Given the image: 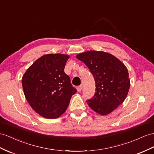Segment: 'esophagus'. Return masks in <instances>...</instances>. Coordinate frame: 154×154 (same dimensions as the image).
Listing matches in <instances>:
<instances>
[{
    "label": "esophagus",
    "instance_id": "34e87169",
    "mask_svg": "<svg viewBox=\"0 0 154 154\" xmlns=\"http://www.w3.org/2000/svg\"><path fill=\"white\" fill-rule=\"evenodd\" d=\"M82 85L78 86L77 87V91H78V92H81V90H82Z\"/></svg>",
    "mask_w": 154,
    "mask_h": 154
}]
</instances>
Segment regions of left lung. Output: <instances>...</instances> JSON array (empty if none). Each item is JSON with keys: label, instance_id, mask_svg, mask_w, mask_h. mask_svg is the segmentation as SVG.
<instances>
[{"label": "left lung", "instance_id": "obj_1", "mask_svg": "<svg viewBox=\"0 0 154 154\" xmlns=\"http://www.w3.org/2000/svg\"><path fill=\"white\" fill-rule=\"evenodd\" d=\"M76 58L85 63L95 79L96 92L86 101L88 106L101 115H109L128 96L130 79L127 68L119 59L104 51H86Z\"/></svg>", "mask_w": 154, "mask_h": 154}]
</instances>
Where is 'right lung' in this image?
<instances>
[{
    "mask_svg": "<svg viewBox=\"0 0 154 154\" xmlns=\"http://www.w3.org/2000/svg\"><path fill=\"white\" fill-rule=\"evenodd\" d=\"M69 58L64 54H47L39 58L22 77L26 100L34 111L43 118L55 119L68 108L76 93L64 69Z\"/></svg>",
    "mask_w": 154,
    "mask_h": 154,
    "instance_id": "1",
    "label": "right lung"
}]
</instances>
